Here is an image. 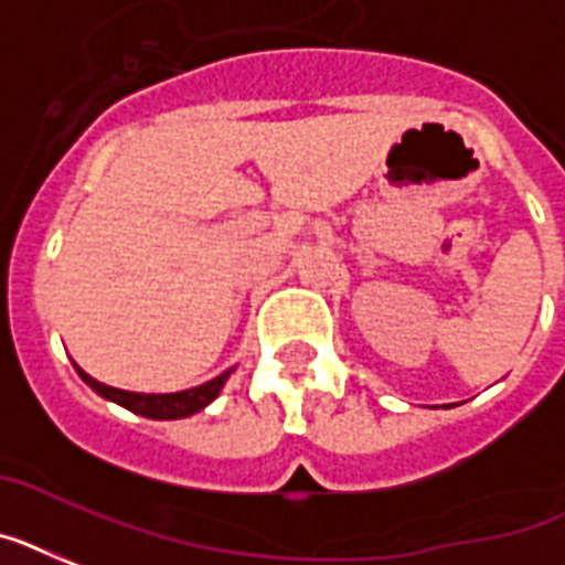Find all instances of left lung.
Here are the masks:
<instances>
[{
    "label": "left lung",
    "mask_w": 565,
    "mask_h": 565,
    "mask_svg": "<svg viewBox=\"0 0 565 565\" xmlns=\"http://www.w3.org/2000/svg\"><path fill=\"white\" fill-rule=\"evenodd\" d=\"M435 409H438V406H435Z\"/></svg>",
    "instance_id": "8db88e82"
}]
</instances>
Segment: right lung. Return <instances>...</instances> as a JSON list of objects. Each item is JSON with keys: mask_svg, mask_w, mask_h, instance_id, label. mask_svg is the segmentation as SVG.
Returning <instances> with one entry per match:
<instances>
[{"mask_svg": "<svg viewBox=\"0 0 565 565\" xmlns=\"http://www.w3.org/2000/svg\"><path fill=\"white\" fill-rule=\"evenodd\" d=\"M75 371L81 374L86 386L92 392H98L104 401H113L124 409L136 412L141 417H153V420H177V417H188L194 415V412L205 409L214 397L220 394V388L226 386L228 374L235 369H226L220 377L209 380L203 386L196 388H188V392H177V394H139V392H121V388H113V386H104L98 380H92L86 371H81L75 365Z\"/></svg>", "mask_w": 565, "mask_h": 565, "instance_id": "obj_1", "label": "right lung"}]
</instances>
